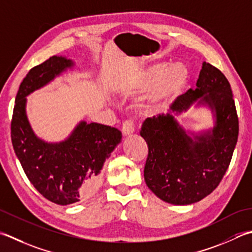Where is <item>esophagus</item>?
Listing matches in <instances>:
<instances>
[{
	"label": "esophagus",
	"mask_w": 252,
	"mask_h": 252,
	"mask_svg": "<svg viewBox=\"0 0 252 252\" xmlns=\"http://www.w3.org/2000/svg\"><path fill=\"white\" fill-rule=\"evenodd\" d=\"M133 132H134V122L131 119L126 120L122 125V133L125 135H130Z\"/></svg>",
	"instance_id": "1"
}]
</instances>
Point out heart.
Listing matches in <instances>:
<instances>
[{"label":"heart","mask_w":252,"mask_h":252,"mask_svg":"<svg viewBox=\"0 0 252 252\" xmlns=\"http://www.w3.org/2000/svg\"><path fill=\"white\" fill-rule=\"evenodd\" d=\"M188 68L182 63H157L143 71L134 83L137 90H146L152 86L149 96L142 105L147 112L162 107L170 98L184 90L188 83Z\"/></svg>","instance_id":"obj_1"}]
</instances>
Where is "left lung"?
Here are the masks:
<instances>
[{
  "label": "left lung",
  "instance_id": "8db88e82",
  "mask_svg": "<svg viewBox=\"0 0 252 252\" xmlns=\"http://www.w3.org/2000/svg\"><path fill=\"white\" fill-rule=\"evenodd\" d=\"M208 103L216 113L212 132L186 134L171 115L147 118L140 134L149 146L144 179L151 191L167 203L187 205L212 193L223 179L238 140V116L227 78L203 62L195 90L180 95L170 109L187 110L194 101Z\"/></svg>",
  "mask_w": 252,
  "mask_h": 252
}]
</instances>
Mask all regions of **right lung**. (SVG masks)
<instances>
[{"mask_svg":"<svg viewBox=\"0 0 252 252\" xmlns=\"http://www.w3.org/2000/svg\"><path fill=\"white\" fill-rule=\"evenodd\" d=\"M72 65L71 60L53 56L33 66L19 85L11 122L12 144L27 178L42 196L60 205L75 203L96 191L103 162L122 137L116 127L86 122L57 144L33 134L25 97Z\"/></svg>","mask_w":252,"mask_h":252,"instance_id":"1","label":"right lung"}]
</instances>
